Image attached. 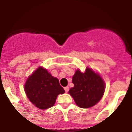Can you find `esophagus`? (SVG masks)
<instances>
[{
  "label": "esophagus",
  "mask_w": 132,
  "mask_h": 132,
  "mask_svg": "<svg viewBox=\"0 0 132 132\" xmlns=\"http://www.w3.org/2000/svg\"><path fill=\"white\" fill-rule=\"evenodd\" d=\"M64 89H65V92L66 93H67L69 91V87H68V86H65V87H64Z\"/></svg>",
  "instance_id": "obj_1"
}]
</instances>
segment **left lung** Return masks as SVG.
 I'll return each mask as SVG.
<instances>
[{"label":"left lung","instance_id":"left-lung-1","mask_svg":"<svg viewBox=\"0 0 132 132\" xmlns=\"http://www.w3.org/2000/svg\"><path fill=\"white\" fill-rule=\"evenodd\" d=\"M73 87L69 89V93L73 98L78 106L88 108L95 106L104 95L105 82L98 73L86 67L84 72L77 69L72 78Z\"/></svg>","mask_w":132,"mask_h":132}]
</instances>
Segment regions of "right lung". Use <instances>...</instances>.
<instances>
[{
	"label": "right lung",
	"mask_w": 132,
	"mask_h": 132,
	"mask_svg": "<svg viewBox=\"0 0 132 132\" xmlns=\"http://www.w3.org/2000/svg\"><path fill=\"white\" fill-rule=\"evenodd\" d=\"M24 91L30 102L41 110L52 107L57 96L65 93L59 79L43 67H38L28 77L24 84Z\"/></svg>",
	"instance_id": "right-lung-1"
}]
</instances>
